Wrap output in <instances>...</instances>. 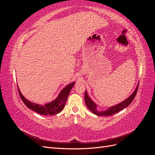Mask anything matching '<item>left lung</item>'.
<instances>
[{"mask_svg":"<svg viewBox=\"0 0 155 155\" xmlns=\"http://www.w3.org/2000/svg\"><path fill=\"white\" fill-rule=\"evenodd\" d=\"M138 85L139 84H138V85H137V88H136L134 92L128 98H127L125 100L120 103V104H117L114 106H112L111 107L108 108V109L105 110L100 111V110H97L96 104L91 99L90 97H89V96L87 94V91H85V104H86L87 107L88 108V109L90 110L92 112V113L95 114L97 116H108L112 115V114L117 113V112H120L121 110H123L124 109H125V107H128L131 104V103H132V101L134 100V98L135 97L136 95H137L138 88Z\"/></svg>","mask_w":155,"mask_h":155,"instance_id":"obj_1","label":"left lung"}]
</instances>
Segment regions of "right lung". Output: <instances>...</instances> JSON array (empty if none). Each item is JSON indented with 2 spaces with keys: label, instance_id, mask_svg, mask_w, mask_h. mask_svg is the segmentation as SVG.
<instances>
[{
  "label": "right lung",
  "instance_id": "obj_1",
  "mask_svg": "<svg viewBox=\"0 0 155 155\" xmlns=\"http://www.w3.org/2000/svg\"><path fill=\"white\" fill-rule=\"evenodd\" d=\"M74 85L75 82L70 83L60 92L58 96L53 101L50 102L44 105L37 104L26 100L21 94L18 87V91L21 100L28 108L41 115H54L59 113L63 109L65 104H66L69 93Z\"/></svg>",
  "mask_w": 155,
  "mask_h": 155
}]
</instances>
